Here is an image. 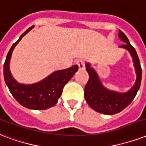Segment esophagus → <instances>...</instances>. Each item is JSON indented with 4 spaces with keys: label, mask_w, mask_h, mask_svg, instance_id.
I'll use <instances>...</instances> for the list:
<instances>
[{
    "label": "esophagus",
    "mask_w": 146,
    "mask_h": 146,
    "mask_svg": "<svg viewBox=\"0 0 146 146\" xmlns=\"http://www.w3.org/2000/svg\"><path fill=\"white\" fill-rule=\"evenodd\" d=\"M77 65H78L80 70H84L85 68V64H84V61L83 59H78L77 61Z\"/></svg>",
    "instance_id": "obj_1"
}]
</instances>
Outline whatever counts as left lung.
<instances>
[{"label": "left lung", "instance_id": "left-lung-1", "mask_svg": "<svg viewBox=\"0 0 146 146\" xmlns=\"http://www.w3.org/2000/svg\"><path fill=\"white\" fill-rule=\"evenodd\" d=\"M118 36L125 42L119 47L128 50L133 58L136 73V81L133 88L125 93L110 91L101 84L95 70L91 67L89 63H86V71L89 74V79L84 88V98L92 109L103 114L113 115L125 109L135 98L141 84L142 68L136 51L121 30H119Z\"/></svg>", "mask_w": 146, "mask_h": 146}]
</instances>
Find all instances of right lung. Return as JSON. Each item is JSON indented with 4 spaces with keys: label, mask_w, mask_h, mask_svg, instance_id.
Returning a JSON list of instances; mask_svg holds the SVG:
<instances>
[{
    "label": "right lung",
    "mask_w": 146,
    "mask_h": 146,
    "mask_svg": "<svg viewBox=\"0 0 146 146\" xmlns=\"http://www.w3.org/2000/svg\"><path fill=\"white\" fill-rule=\"evenodd\" d=\"M34 26L27 29L11 46L4 65V78L10 92L20 105L28 109L46 110L56 104L64 86L74 76L78 66L75 65L67 69L54 72L42 81L33 84L18 83L10 72L11 55L18 42Z\"/></svg>",
    "instance_id": "obj_1"
}]
</instances>
